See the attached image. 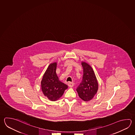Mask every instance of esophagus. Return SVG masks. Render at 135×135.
Here are the masks:
<instances>
[{"mask_svg":"<svg viewBox=\"0 0 135 135\" xmlns=\"http://www.w3.org/2000/svg\"><path fill=\"white\" fill-rule=\"evenodd\" d=\"M68 85L69 87H72L74 86V83L73 82H69L68 83Z\"/></svg>","mask_w":135,"mask_h":135,"instance_id":"34e87169","label":"esophagus"}]
</instances>
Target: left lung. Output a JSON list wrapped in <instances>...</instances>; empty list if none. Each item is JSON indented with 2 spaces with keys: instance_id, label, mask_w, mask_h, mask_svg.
Instances as JSON below:
<instances>
[{
  "instance_id": "1",
  "label": "left lung",
  "mask_w": 135,
  "mask_h": 135,
  "mask_svg": "<svg viewBox=\"0 0 135 135\" xmlns=\"http://www.w3.org/2000/svg\"><path fill=\"white\" fill-rule=\"evenodd\" d=\"M83 75L81 82L77 87L79 97L86 102L91 100L98 90V83L94 72L90 65L82 62Z\"/></svg>"
}]
</instances>
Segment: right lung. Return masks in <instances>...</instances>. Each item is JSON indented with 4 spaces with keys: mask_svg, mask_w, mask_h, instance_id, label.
Listing matches in <instances>:
<instances>
[{
    "mask_svg": "<svg viewBox=\"0 0 135 135\" xmlns=\"http://www.w3.org/2000/svg\"><path fill=\"white\" fill-rule=\"evenodd\" d=\"M56 62L50 64L45 71L41 81L42 93L51 101L57 100L68 88V85L59 80L56 73Z\"/></svg>",
    "mask_w": 135,
    "mask_h": 135,
    "instance_id": "right-lung-1",
    "label": "right lung"
}]
</instances>
